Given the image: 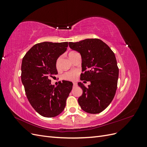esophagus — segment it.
<instances>
[{"mask_svg": "<svg viewBox=\"0 0 147 147\" xmlns=\"http://www.w3.org/2000/svg\"><path fill=\"white\" fill-rule=\"evenodd\" d=\"M73 85L74 86H76L77 85V84L76 83H73Z\"/></svg>", "mask_w": 147, "mask_h": 147, "instance_id": "34e87169", "label": "esophagus"}]
</instances>
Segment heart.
I'll return each instance as SVG.
<instances>
[{"instance_id":"b5f03b06","label":"heart","mask_w":147,"mask_h":147,"mask_svg":"<svg viewBox=\"0 0 147 147\" xmlns=\"http://www.w3.org/2000/svg\"><path fill=\"white\" fill-rule=\"evenodd\" d=\"M75 53H76V51H71L69 53V57H70L71 56L74 55ZM60 59L61 57H58L57 59L56 62V67L57 69H59V64H60ZM79 74V71L78 70H72L69 71V72H65L63 75V78L64 80H69V81H74L76 80L77 78L78 75Z\"/></svg>"}]
</instances>
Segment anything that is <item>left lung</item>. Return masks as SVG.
I'll list each match as a JSON object with an SVG mask.
<instances>
[{"label":"left lung","mask_w":147,"mask_h":147,"mask_svg":"<svg viewBox=\"0 0 147 147\" xmlns=\"http://www.w3.org/2000/svg\"><path fill=\"white\" fill-rule=\"evenodd\" d=\"M69 45L81 55L84 73L80 80L91 82L88 87L78 83L83 90L78 104L84 112L99 113L109 105L117 91L119 69L114 53L99 38L69 42Z\"/></svg>","instance_id":"obj_1"}]
</instances>
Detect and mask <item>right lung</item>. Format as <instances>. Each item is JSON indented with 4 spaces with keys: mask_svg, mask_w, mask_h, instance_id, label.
I'll list each match as a JSON object with an SVG mask.
<instances>
[{
    "mask_svg": "<svg viewBox=\"0 0 147 147\" xmlns=\"http://www.w3.org/2000/svg\"><path fill=\"white\" fill-rule=\"evenodd\" d=\"M68 42H44L26 53L21 65V81L30 105L42 117L52 118L64 110L73 84L63 81L55 87L50 78L57 74L56 62L67 50Z\"/></svg>",
    "mask_w": 147,
    "mask_h": 147,
    "instance_id": "obj_1",
    "label": "right lung"
}]
</instances>
